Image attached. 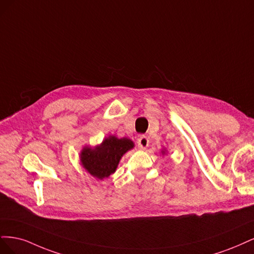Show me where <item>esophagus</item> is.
<instances>
[{"label": "esophagus", "mask_w": 254, "mask_h": 254, "mask_svg": "<svg viewBox=\"0 0 254 254\" xmlns=\"http://www.w3.org/2000/svg\"><path fill=\"white\" fill-rule=\"evenodd\" d=\"M137 143H138V148L140 150H145L146 148H148L149 145V139L146 138V136H140L138 138L137 140Z\"/></svg>", "instance_id": "34e87169"}]
</instances>
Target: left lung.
I'll return each instance as SVG.
<instances>
[{
  "instance_id": "obj_1",
  "label": "left lung",
  "mask_w": 254,
  "mask_h": 254,
  "mask_svg": "<svg viewBox=\"0 0 254 254\" xmlns=\"http://www.w3.org/2000/svg\"><path fill=\"white\" fill-rule=\"evenodd\" d=\"M160 153H161V154H162V156H163V155H166V154H167V153H168V151H167V150H166V149H162V150H161V151H160Z\"/></svg>"
}]
</instances>
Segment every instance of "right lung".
<instances>
[{"label": "right lung", "instance_id": "right-lung-1", "mask_svg": "<svg viewBox=\"0 0 254 254\" xmlns=\"http://www.w3.org/2000/svg\"><path fill=\"white\" fill-rule=\"evenodd\" d=\"M134 146V142L127 137L109 135L99 144L83 146L79 154L80 165L89 175L103 181L115 173L122 156Z\"/></svg>", "mask_w": 254, "mask_h": 254}]
</instances>
